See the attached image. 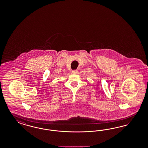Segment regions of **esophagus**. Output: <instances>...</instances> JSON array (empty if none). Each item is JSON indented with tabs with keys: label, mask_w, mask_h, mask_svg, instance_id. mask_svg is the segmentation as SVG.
Returning <instances> with one entry per match:
<instances>
[{
	"label": "esophagus",
	"mask_w": 148,
	"mask_h": 148,
	"mask_svg": "<svg viewBox=\"0 0 148 148\" xmlns=\"http://www.w3.org/2000/svg\"><path fill=\"white\" fill-rule=\"evenodd\" d=\"M77 70H73L72 71V73H73V74H76L77 73Z\"/></svg>",
	"instance_id": "34e87169"
}]
</instances>
